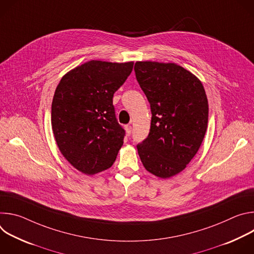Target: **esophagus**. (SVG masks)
Listing matches in <instances>:
<instances>
[{"label": "esophagus", "mask_w": 254, "mask_h": 254, "mask_svg": "<svg viewBox=\"0 0 254 254\" xmlns=\"http://www.w3.org/2000/svg\"><path fill=\"white\" fill-rule=\"evenodd\" d=\"M125 128H126L127 134V135H130V133H131V126H130V125H127V126L125 127Z\"/></svg>", "instance_id": "34e87169"}]
</instances>
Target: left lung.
Wrapping results in <instances>:
<instances>
[{
    "label": "left lung",
    "mask_w": 254,
    "mask_h": 254,
    "mask_svg": "<svg viewBox=\"0 0 254 254\" xmlns=\"http://www.w3.org/2000/svg\"><path fill=\"white\" fill-rule=\"evenodd\" d=\"M136 80L152 112L148 137L137 153L148 172L167 179L182 172L197 154L208 125V100L202 82L175 63L137 61Z\"/></svg>",
    "instance_id": "8db88e82"
}]
</instances>
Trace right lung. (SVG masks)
<instances>
[{
    "mask_svg": "<svg viewBox=\"0 0 254 254\" xmlns=\"http://www.w3.org/2000/svg\"><path fill=\"white\" fill-rule=\"evenodd\" d=\"M133 62L90 60L69 72L56 87L51 126L63 157L85 175L111 168L125 129L117 121L114 93L132 71Z\"/></svg>",
    "mask_w": 254,
    "mask_h": 254,
    "instance_id": "1",
    "label": "right lung"
}]
</instances>
